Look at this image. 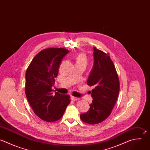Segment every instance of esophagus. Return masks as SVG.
I'll return each instance as SVG.
<instances>
[{
	"label": "esophagus",
	"instance_id": "34e87169",
	"mask_svg": "<svg viewBox=\"0 0 150 150\" xmlns=\"http://www.w3.org/2000/svg\"><path fill=\"white\" fill-rule=\"evenodd\" d=\"M71 100H72L73 101H77V100H80L79 98L76 97H74V96H72V97H71Z\"/></svg>",
	"mask_w": 150,
	"mask_h": 150
}]
</instances>
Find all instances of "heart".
<instances>
[{
	"mask_svg": "<svg viewBox=\"0 0 150 150\" xmlns=\"http://www.w3.org/2000/svg\"><path fill=\"white\" fill-rule=\"evenodd\" d=\"M87 62L88 60L87 56L84 53H80L76 57V64H82L86 66L87 64Z\"/></svg>",
	"mask_w": 150,
	"mask_h": 150,
	"instance_id": "obj_1",
	"label": "heart"
}]
</instances>
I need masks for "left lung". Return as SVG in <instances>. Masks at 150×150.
<instances>
[{"label": "left lung", "mask_w": 150, "mask_h": 150, "mask_svg": "<svg viewBox=\"0 0 150 150\" xmlns=\"http://www.w3.org/2000/svg\"><path fill=\"white\" fill-rule=\"evenodd\" d=\"M94 64L87 83L91 90L92 103L88 111L80 114L81 120L90 124H98L110 115L120 91V81L108 54L93 47Z\"/></svg>", "instance_id": "1"}]
</instances>
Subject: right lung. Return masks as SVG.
<instances>
[{
  "instance_id": "add662e5",
  "label": "right lung",
  "mask_w": 150,
  "mask_h": 150,
  "mask_svg": "<svg viewBox=\"0 0 150 150\" xmlns=\"http://www.w3.org/2000/svg\"><path fill=\"white\" fill-rule=\"evenodd\" d=\"M69 52L64 48H48L37 54L26 72L25 93L35 114L47 122L60 120L70 100L69 95L52 89L63 58Z\"/></svg>"
}]
</instances>
